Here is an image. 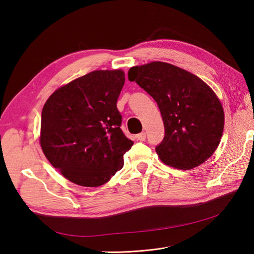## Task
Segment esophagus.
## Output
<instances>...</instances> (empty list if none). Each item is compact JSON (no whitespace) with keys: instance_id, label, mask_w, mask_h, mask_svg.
<instances>
[{"instance_id":"esophagus-1","label":"esophagus","mask_w":254,"mask_h":254,"mask_svg":"<svg viewBox=\"0 0 254 254\" xmlns=\"http://www.w3.org/2000/svg\"><path fill=\"white\" fill-rule=\"evenodd\" d=\"M135 137H136V140H137V141L144 142V141L146 140V133H145V132L139 133V134H136V135H135Z\"/></svg>"}]
</instances>
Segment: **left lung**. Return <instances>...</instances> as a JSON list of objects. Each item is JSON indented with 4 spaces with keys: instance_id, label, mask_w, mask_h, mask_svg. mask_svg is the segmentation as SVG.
<instances>
[{
    "instance_id": "1",
    "label": "left lung",
    "mask_w": 254,
    "mask_h": 254,
    "mask_svg": "<svg viewBox=\"0 0 254 254\" xmlns=\"http://www.w3.org/2000/svg\"><path fill=\"white\" fill-rule=\"evenodd\" d=\"M128 79L158 104L165 134L156 151L163 163L188 171L213 155L224 131L225 113L218 97L203 80L161 61L132 66Z\"/></svg>"
}]
</instances>
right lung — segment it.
I'll return each instance as SVG.
<instances>
[{"mask_svg": "<svg viewBox=\"0 0 254 254\" xmlns=\"http://www.w3.org/2000/svg\"><path fill=\"white\" fill-rule=\"evenodd\" d=\"M122 70L88 73L57 89L44 104L40 145L50 163L71 182L96 188L124 165L133 142L121 129L117 102Z\"/></svg>", "mask_w": 254, "mask_h": 254, "instance_id": "add662e5", "label": "right lung"}]
</instances>
